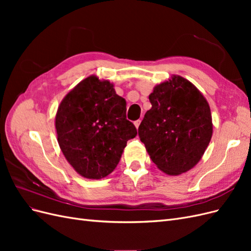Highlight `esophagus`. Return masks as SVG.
I'll list each match as a JSON object with an SVG mask.
<instances>
[{"label":"esophagus","mask_w":251,"mask_h":251,"mask_svg":"<svg viewBox=\"0 0 251 251\" xmlns=\"http://www.w3.org/2000/svg\"><path fill=\"white\" fill-rule=\"evenodd\" d=\"M140 123H141V120L140 119H138V120H136V121H134V125H135V126L138 128V126H139V125H140Z\"/></svg>","instance_id":"1"}]
</instances>
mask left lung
Listing matches in <instances>:
<instances>
[{
  "label": "left lung",
  "mask_w": 251,
  "mask_h": 251,
  "mask_svg": "<svg viewBox=\"0 0 251 251\" xmlns=\"http://www.w3.org/2000/svg\"><path fill=\"white\" fill-rule=\"evenodd\" d=\"M138 127L140 140L158 169L180 175L200 161L212 135L208 102L191 81L173 76L154 88Z\"/></svg>",
  "instance_id": "left-lung-1"
}]
</instances>
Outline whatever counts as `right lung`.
<instances>
[{"mask_svg": "<svg viewBox=\"0 0 251 251\" xmlns=\"http://www.w3.org/2000/svg\"><path fill=\"white\" fill-rule=\"evenodd\" d=\"M55 127L66 159L82 177L100 179L117 166L137 130L126 119L125 98L109 80L89 76L60 102Z\"/></svg>", "mask_w": 251, "mask_h": 251, "instance_id": "obj_1", "label": "right lung"}]
</instances>
